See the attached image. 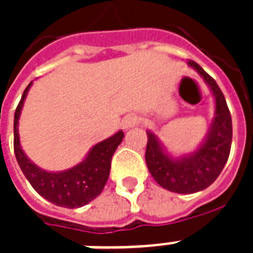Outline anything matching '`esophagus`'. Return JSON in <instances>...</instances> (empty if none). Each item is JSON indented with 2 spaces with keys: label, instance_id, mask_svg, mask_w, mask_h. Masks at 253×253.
Listing matches in <instances>:
<instances>
[{
  "label": "esophagus",
  "instance_id": "esophagus-1",
  "mask_svg": "<svg viewBox=\"0 0 253 253\" xmlns=\"http://www.w3.org/2000/svg\"><path fill=\"white\" fill-rule=\"evenodd\" d=\"M140 122V118H139L136 114H128L126 115L122 121V126L125 130H128L131 127H135L138 123Z\"/></svg>",
  "mask_w": 253,
  "mask_h": 253
}]
</instances>
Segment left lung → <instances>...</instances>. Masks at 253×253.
<instances>
[{
	"mask_svg": "<svg viewBox=\"0 0 253 253\" xmlns=\"http://www.w3.org/2000/svg\"><path fill=\"white\" fill-rule=\"evenodd\" d=\"M188 63L210 85L215 97V119L208 139L192 156L173 160L163 152L156 136L148 131L146 148L147 167L156 182L167 190L182 194L204 190L216 180L227 163L232 142L231 114L220 87L196 61Z\"/></svg>",
	"mask_w": 253,
	"mask_h": 253,
	"instance_id": "left-lung-1",
	"label": "left lung"
}]
</instances>
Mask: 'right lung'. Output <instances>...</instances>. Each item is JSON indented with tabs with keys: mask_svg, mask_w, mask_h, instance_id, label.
Instances as JSON below:
<instances>
[{
	"mask_svg": "<svg viewBox=\"0 0 253 253\" xmlns=\"http://www.w3.org/2000/svg\"><path fill=\"white\" fill-rule=\"evenodd\" d=\"M33 83H30L22 94L14 114V154L19 168L35 190L49 202L67 209L81 208L99 196L106 184L111 168V158L123 140L122 131L114 136L95 144L84 162L65 172H45L30 162L19 144L18 119L23 101Z\"/></svg>",
	"mask_w": 253,
	"mask_h": 253,
	"instance_id": "right-lung-1",
	"label": "right lung"
}]
</instances>
